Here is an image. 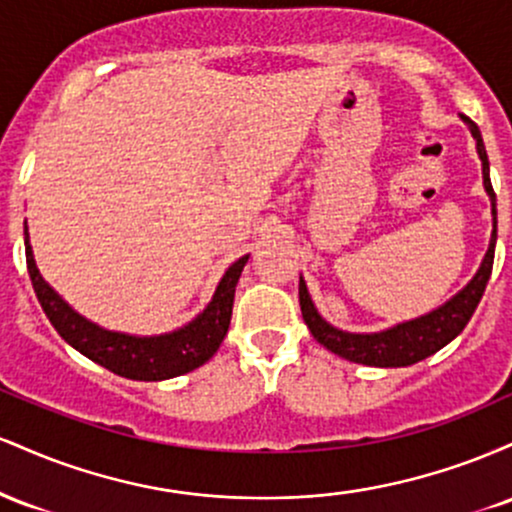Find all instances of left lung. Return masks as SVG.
I'll list each match as a JSON object with an SVG mask.
<instances>
[{
    "label": "left lung",
    "instance_id": "8db88e82",
    "mask_svg": "<svg viewBox=\"0 0 512 512\" xmlns=\"http://www.w3.org/2000/svg\"><path fill=\"white\" fill-rule=\"evenodd\" d=\"M464 125L472 132L474 142H477V154L481 158V178H484V190L491 199V216H493V231L489 240V250H486L484 260H481L477 274L469 279V284L462 291H457L450 301L438 305L431 313L414 317V320L399 322L395 327H387L380 332H344L339 327L330 325L320 313H317L313 298H310L308 286L301 276L298 281V301H301V313L305 325L313 337L332 354L346 358V361L363 363V366L375 368H404L411 363H419L436 351L450 344L452 339L467 327L469 317L474 315L477 305L484 296L486 284L493 269V252H496V192L491 187L489 175V156H486L484 139H481L479 127L469 120L467 115H460Z\"/></svg>",
    "mask_w": 512,
    "mask_h": 512
}]
</instances>
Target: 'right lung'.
<instances>
[{
  "label": "right lung",
  "mask_w": 512,
  "mask_h": 512,
  "mask_svg": "<svg viewBox=\"0 0 512 512\" xmlns=\"http://www.w3.org/2000/svg\"><path fill=\"white\" fill-rule=\"evenodd\" d=\"M23 238H26L23 243H26V264L33 281V291L64 342L74 346L79 354L96 361L98 366L113 370L115 375L129 380H144V383L190 373V370L204 366L216 354L223 337H226L228 325H231L236 284L250 257H240L226 269L219 286H216L214 298L195 320L182 325L180 330L154 334V337H137V334L105 330V327L76 313L35 267L28 226H23Z\"/></svg>",
  "instance_id": "obj_1"
}]
</instances>
